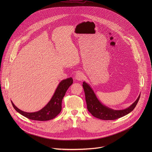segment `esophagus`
I'll return each mask as SVG.
<instances>
[{
	"instance_id": "esophagus-1",
	"label": "esophagus",
	"mask_w": 152,
	"mask_h": 152,
	"mask_svg": "<svg viewBox=\"0 0 152 152\" xmlns=\"http://www.w3.org/2000/svg\"><path fill=\"white\" fill-rule=\"evenodd\" d=\"M75 78L76 79H77V80H79V81H82L83 78H84V75L80 72H78L76 73V76H75Z\"/></svg>"
}]
</instances>
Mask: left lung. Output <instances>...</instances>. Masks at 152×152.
I'll use <instances>...</instances> for the list:
<instances>
[{
	"instance_id": "left-lung-1",
	"label": "left lung",
	"mask_w": 152,
	"mask_h": 152,
	"mask_svg": "<svg viewBox=\"0 0 152 152\" xmlns=\"http://www.w3.org/2000/svg\"><path fill=\"white\" fill-rule=\"evenodd\" d=\"M85 100L88 111L95 117L104 120H113L124 117L132 112L138 102L140 94L137 100L128 107L124 110H115L103 104L97 98L89 83L83 82Z\"/></svg>"
}]
</instances>
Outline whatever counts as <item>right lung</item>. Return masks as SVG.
<instances>
[{
  "label": "right lung",
  "instance_id": "obj_1",
  "mask_svg": "<svg viewBox=\"0 0 152 152\" xmlns=\"http://www.w3.org/2000/svg\"><path fill=\"white\" fill-rule=\"evenodd\" d=\"M72 77L61 80L48 104L41 110L34 113H27L20 110L11 101V103L17 112L23 116L33 120L47 121L54 118L62 110V100L68 88L73 83Z\"/></svg>",
  "mask_w": 152,
  "mask_h": 152
}]
</instances>
